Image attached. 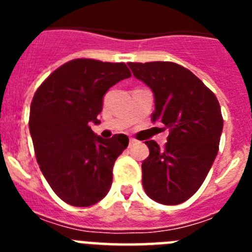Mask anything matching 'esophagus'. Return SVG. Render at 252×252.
Returning a JSON list of instances; mask_svg holds the SVG:
<instances>
[{
    "mask_svg": "<svg viewBox=\"0 0 252 252\" xmlns=\"http://www.w3.org/2000/svg\"><path fill=\"white\" fill-rule=\"evenodd\" d=\"M135 142H136V140L131 137V139H130V145H132V144H135Z\"/></svg>",
    "mask_w": 252,
    "mask_h": 252,
    "instance_id": "34e87169",
    "label": "esophagus"
}]
</instances>
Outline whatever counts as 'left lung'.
I'll return each mask as SVG.
<instances>
[{"label": "left lung", "instance_id": "left-lung-1", "mask_svg": "<svg viewBox=\"0 0 252 252\" xmlns=\"http://www.w3.org/2000/svg\"><path fill=\"white\" fill-rule=\"evenodd\" d=\"M133 75L151 88L155 97L153 122L169 130L160 149L145 141L150 154L142 161V187L158 203L186 202L206 179L218 153L223 127L215 93L190 70L171 62L128 63Z\"/></svg>", "mask_w": 252, "mask_h": 252}]
</instances>
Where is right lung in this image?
Instances as JSON below:
<instances>
[{
  "label": "right lung",
  "instance_id": "add662e5",
  "mask_svg": "<svg viewBox=\"0 0 252 252\" xmlns=\"http://www.w3.org/2000/svg\"><path fill=\"white\" fill-rule=\"evenodd\" d=\"M131 72L125 63L73 59L51 73L34 94L30 128L40 170L55 194L74 207L106 197L116 159L127 148L124 133L95 136L103 95Z\"/></svg>",
  "mask_w": 252,
  "mask_h": 252
}]
</instances>
